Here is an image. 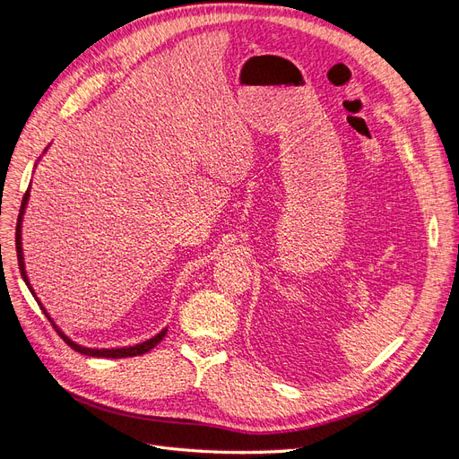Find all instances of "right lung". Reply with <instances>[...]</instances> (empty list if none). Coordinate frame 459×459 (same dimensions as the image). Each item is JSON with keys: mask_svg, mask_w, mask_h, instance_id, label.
Segmentation results:
<instances>
[{"mask_svg": "<svg viewBox=\"0 0 459 459\" xmlns=\"http://www.w3.org/2000/svg\"><path fill=\"white\" fill-rule=\"evenodd\" d=\"M29 197H30V187L26 189V193H24L22 204H21V212H19V220H17V233H15V239H17V258H19V268H21V275H22V280H24L26 287L30 289L32 297H34V299H36V302L39 304V308L44 310V314L48 316V319L51 322V325L55 327V331L59 333L61 339H63L68 346H71L73 351H76V352H80V354H86V356H93V358H128V356H140V354L149 352L151 349H155V346L164 339L166 331H169L166 327H164L160 333H157L155 337H151V339H147V341H143V342H140V344H134V346H122V349H88V346H82V344L74 342L73 339H68V337L65 335V333L61 331V327H57V324L53 322L51 316H49V314H48V310L44 308V304H41V302H39V299L36 297L34 289H32V285H30V281H29V275H26V268H24V255H22V216H24V211H26V204H29Z\"/></svg>", "mask_w": 459, "mask_h": 459, "instance_id": "1", "label": "right lung"}]
</instances>
